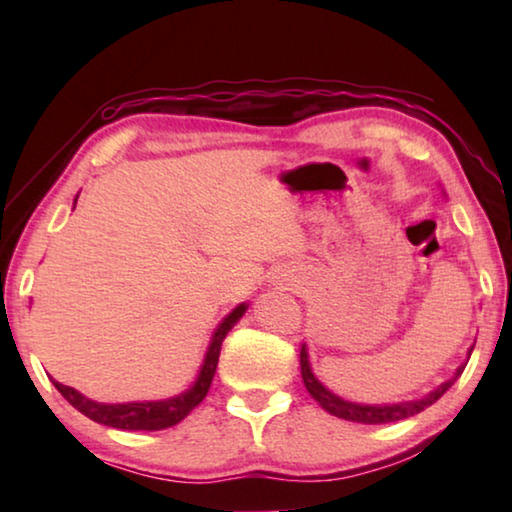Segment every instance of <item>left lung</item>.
<instances>
[{
  "mask_svg": "<svg viewBox=\"0 0 512 512\" xmlns=\"http://www.w3.org/2000/svg\"><path fill=\"white\" fill-rule=\"evenodd\" d=\"M465 366H461L456 370V375L452 379H447L445 384H440L436 391H431L427 397H422V400H413V402H400V404H381V406H368V404H354L348 400H341L339 395L329 393L327 388L320 384V381L314 377V372H311L309 366V354L307 348L302 345L300 348V370H302V381H305L309 395L314 397V400L323 406L327 413L336 415V418H343V420H350V422H361V424H386V422H397V420H406L411 418V415H418L420 411L427 409L436 400L445 395V391L449 386L454 384V381L461 377Z\"/></svg>",
  "mask_w": 512,
  "mask_h": 512,
  "instance_id": "left-lung-1",
  "label": "left lung"
}]
</instances>
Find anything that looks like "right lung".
<instances>
[{"mask_svg": "<svg viewBox=\"0 0 512 512\" xmlns=\"http://www.w3.org/2000/svg\"><path fill=\"white\" fill-rule=\"evenodd\" d=\"M246 305H239L237 309H232L228 316L223 318V323L216 329L212 336L210 348L205 352V361L201 366V372L194 381V386L189 391L180 393L171 400H160V402H131V404H99L92 402L88 397H83L79 391H74L72 386L60 384V381H54V386L58 388V393L65 397V400L74 406L76 411H81L83 415H88L90 420L106 424V427H115V429H124V431H160L173 427L180 420H185L189 413H192L198 404L205 400L207 391H210V384L214 379L216 372V363H219V354H221V343L232 327H235L237 320L244 316Z\"/></svg>", "mask_w": 512, "mask_h": 512, "instance_id": "add662e5", "label": "right lung"}]
</instances>
